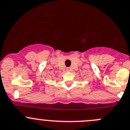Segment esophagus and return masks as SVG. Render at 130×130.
<instances>
[{
  "label": "esophagus",
  "instance_id": "esophagus-1",
  "mask_svg": "<svg viewBox=\"0 0 130 130\" xmlns=\"http://www.w3.org/2000/svg\"><path fill=\"white\" fill-rule=\"evenodd\" d=\"M67 72H71V68H70V67H68V68H67Z\"/></svg>",
  "mask_w": 130,
  "mask_h": 130
}]
</instances>
